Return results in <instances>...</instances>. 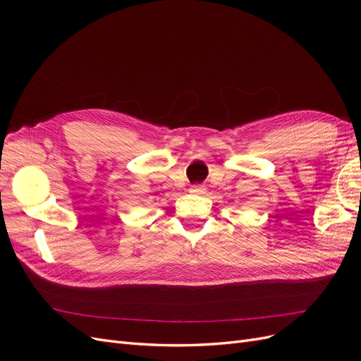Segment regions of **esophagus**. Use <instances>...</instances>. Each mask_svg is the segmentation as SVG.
I'll return each mask as SVG.
<instances>
[{
  "label": "esophagus",
  "mask_w": 361,
  "mask_h": 361,
  "mask_svg": "<svg viewBox=\"0 0 361 361\" xmlns=\"http://www.w3.org/2000/svg\"><path fill=\"white\" fill-rule=\"evenodd\" d=\"M206 188L203 187V185H194V187H191V192L192 194H204Z\"/></svg>",
  "instance_id": "34e87169"
}]
</instances>
